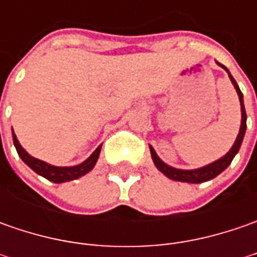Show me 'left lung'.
Wrapping results in <instances>:
<instances>
[{
  "mask_svg": "<svg viewBox=\"0 0 257 257\" xmlns=\"http://www.w3.org/2000/svg\"><path fill=\"white\" fill-rule=\"evenodd\" d=\"M222 65V64H219ZM223 68L227 71V74H229V78H230V81L234 85V88H236V91H237V95H239V100H240V110H242V124H240V130H239V134H237V139H236V142L232 146V149L227 152V153L224 154L223 157H220L219 160H216V162H213V163L207 164V166H204V167H200V169H194V170H180V169H174L172 166H169V164H166L164 162L160 160V157L156 154L154 152V149L150 146V153H152V159H153L154 164H156V167L160 170V172L163 173L164 176H167L169 179H172V180H176V182H184V183H203V182H207V180H212L214 179L216 176H219L223 170H226L227 167H229V164L232 163L233 157L237 154L239 152V149H240V146H242L243 142V137H244V133H246V110H244V104H243V94L240 91V88H239V85L237 83L234 81V78L232 77V74L229 73V70L222 65Z\"/></svg>",
  "mask_w": 257,
  "mask_h": 257,
  "instance_id": "left-lung-1",
  "label": "left lung"
}]
</instances>
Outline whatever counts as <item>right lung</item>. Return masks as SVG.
<instances>
[{
  "label": "right lung",
  "mask_w": 257,
  "mask_h": 257,
  "mask_svg": "<svg viewBox=\"0 0 257 257\" xmlns=\"http://www.w3.org/2000/svg\"><path fill=\"white\" fill-rule=\"evenodd\" d=\"M13 142H14L15 149H17V153L18 156L21 157V160L24 162L30 169H33L37 174L43 176L45 177L47 180L53 183H64V182H70V180H75L81 176H84L90 170H93V167L97 163L98 160V156H100V150H101V146H98L94 153L85 160L81 164L78 166H71V167H57V166H51V164L45 163L43 160H38L35 159L33 156L25 152L23 149V146L20 144L17 136L13 132Z\"/></svg>",
  "instance_id": "right-lung-1"
}]
</instances>
